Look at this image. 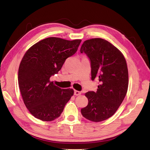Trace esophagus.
Here are the masks:
<instances>
[{"mask_svg":"<svg viewBox=\"0 0 150 150\" xmlns=\"http://www.w3.org/2000/svg\"><path fill=\"white\" fill-rule=\"evenodd\" d=\"M81 94V92H79L78 91H74V95L79 96Z\"/></svg>","mask_w":150,"mask_h":150,"instance_id":"obj_1","label":"esophagus"}]
</instances>
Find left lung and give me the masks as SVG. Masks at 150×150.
Returning <instances> with one entry per match:
<instances>
[{
  "mask_svg": "<svg viewBox=\"0 0 150 150\" xmlns=\"http://www.w3.org/2000/svg\"><path fill=\"white\" fill-rule=\"evenodd\" d=\"M80 52L89 58L91 79L98 80L96 92L85 93L88 105L81 109L87 120L101 122L107 120L117 111L126 95L128 70L123 54L115 46L101 38L84 41Z\"/></svg>",
  "mask_w": 150,
  "mask_h": 150,
  "instance_id": "left-lung-1",
  "label": "left lung"
}]
</instances>
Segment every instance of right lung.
<instances>
[{
	"instance_id": "obj_1",
	"label": "right lung",
	"mask_w": 150,
	"mask_h": 150,
	"mask_svg": "<svg viewBox=\"0 0 150 150\" xmlns=\"http://www.w3.org/2000/svg\"><path fill=\"white\" fill-rule=\"evenodd\" d=\"M81 41L48 38L33 45L24 54L18 83L24 104L34 117L42 121L55 120L74 94V90L56 86L50 78L60 71L67 58L76 52Z\"/></svg>"
}]
</instances>
